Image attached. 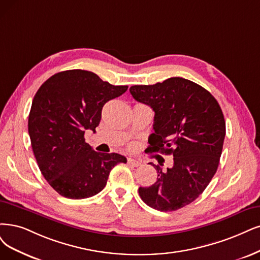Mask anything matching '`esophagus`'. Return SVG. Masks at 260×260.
<instances>
[{
    "mask_svg": "<svg viewBox=\"0 0 260 260\" xmlns=\"http://www.w3.org/2000/svg\"><path fill=\"white\" fill-rule=\"evenodd\" d=\"M127 162H128V165H131L133 167L141 166V161H139L137 159H134V158H127Z\"/></svg>",
    "mask_w": 260,
    "mask_h": 260,
    "instance_id": "34e87169",
    "label": "esophagus"
}]
</instances>
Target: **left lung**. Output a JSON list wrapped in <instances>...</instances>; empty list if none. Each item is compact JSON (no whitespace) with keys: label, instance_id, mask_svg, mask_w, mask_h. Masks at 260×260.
<instances>
[{"label":"left lung","instance_id":"left-lung-1","mask_svg":"<svg viewBox=\"0 0 260 260\" xmlns=\"http://www.w3.org/2000/svg\"><path fill=\"white\" fill-rule=\"evenodd\" d=\"M137 102L154 111L149 151L174 156V165L157 171V180L139 187V196L158 211L183 208L199 197L217 170L226 124L217 101L203 86L180 77L129 88Z\"/></svg>","mask_w":260,"mask_h":260}]
</instances>
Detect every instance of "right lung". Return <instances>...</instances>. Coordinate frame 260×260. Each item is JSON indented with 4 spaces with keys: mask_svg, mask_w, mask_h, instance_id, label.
Masks as SVG:
<instances>
[{
    "mask_svg": "<svg viewBox=\"0 0 260 260\" xmlns=\"http://www.w3.org/2000/svg\"><path fill=\"white\" fill-rule=\"evenodd\" d=\"M88 71L54 74L36 92L28 135L44 178L61 196L89 198L106 186L111 169L126 162L118 153H100L85 142L84 132L99 126L104 105L126 92Z\"/></svg>",
    "mask_w": 260,
    "mask_h": 260,
    "instance_id": "right-lung-1",
    "label": "right lung"
}]
</instances>
